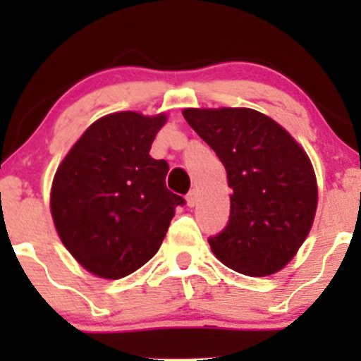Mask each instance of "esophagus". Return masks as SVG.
I'll return each instance as SVG.
<instances>
[{
	"instance_id": "esophagus-1",
	"label": "esophagus",
	"mask_w": 361,
	"mask_h": 361,
	"mask_svg": "<svg viewBox=\"0 0 361 361\" xmlns=\"http://www.w3.org/2000/svg\"><path fill=\"white\" fill-rule=\"evenodd\" d=\"M197 201H199V192L197 190H190L188 192V195H187V204L190 207H194L195 204H197Z\"/></svg>"
}]
</instances>
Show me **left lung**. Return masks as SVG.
Segmentation results:
<instances>
[{"mask_svg":"<svg viewBox=\"0 0 361 361\" xmlns=\"http://www.w3.org/2000/svg\"><path fill=\"white\" fill-rule=\"evenodd\" d=\"M192 129L227 171L231 218L211 251L246 276L281 271L307 238L318 207L311 159L276 120L251 108H185Z\"/></svg>","mask_w":361,"mask_h":361,"instance_id":"8db88e82","label":"left lung"}]
</instances>
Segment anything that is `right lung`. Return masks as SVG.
<instances>
[{"label":"right lung","mask_w":361,"mask_h":361,"mask_svg":"<svg viewBox=\"0 0 361 361\" xmlns=\"http://www.w3.org/2000/svg\"><path fill=\"white\" fill-rule=\"evenodd\" d=\"M166 113L97 118L61 160L50 188L59 239L90 274L120 279L162 245L183 197L166 187L169 166L150 157Z\"/></svg>","instance_id":"add662e5"}]
</instances>
